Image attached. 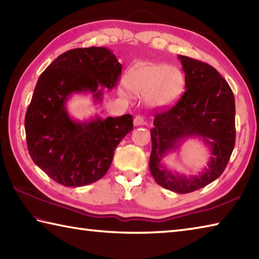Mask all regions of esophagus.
Masks as SVG:
<instances>
[{"label": "esophagus", "instance_id": "1", "mask_svg": "<svg viewBox=\"0 0 259 259\" xmlns=\"http://www.w3.org/2000/svg\"><path fill=\"white\" fill-rule=\"evenodd\" d=\"M145 124V118L143 116L138 115L134 118V125L135 126H141V125H144Z\"/></svg>", "mask_w": 259, "mask_h": 259}]
</instances>
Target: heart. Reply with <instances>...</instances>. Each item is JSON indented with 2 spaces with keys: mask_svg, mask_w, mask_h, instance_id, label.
<instances>
[{
  "mask_svg": "<svg viewBox=\"0 0 259 259\" xmlns=\"http://www.w3.org/2000/svg\"><path fill=\"white\" fill-rule=\"evenodd\" d=\"M125 85L133 95H149L150 104L163 106L182 94L184 80L182 73L175 67L140 63L127 72Z\"/></svg>",
  "mask_w": 259,
  "mask_h": 259,
  "instance_id": "heart-1",
  "label": "heart"
}]
</instances>
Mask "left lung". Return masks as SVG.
<instances>
[{
  "instance_id": "8db88e82",
  "label": "left lung",
  "mask_w": 259,
  "mask_h": 259,
  "mask_svg": "<svg viewBox=\"0 0 259 259\" xmlns=\"http://www.w3.org/2000/svg\"><path fill=\"white\" fill-rule=\"evenodd\" d=\"M178 58L186 91L172 107L155 111L149 165L160 186L187 194L211 184L226 169L236 143V105L230 85L213 66L192 57ZM190 136L201 137L211 149L209 168L194 178L172 174L160 160Z\"/></svg>"
}]
</instances>
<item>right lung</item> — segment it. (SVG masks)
<instances>
[{
	"label": "right lung",
	"mask_w": 259,
	"mask_h": 259,
	"mask_svg": "<svg viewBox=\"0 0 259 259\" xmlns=\"http://www.w3.org/2000/svg\"><path fill=\"white\" fill-rule=\"evenodd\" d=\"M121 64L105 47L75 48L61 54L37 81L24 130L29 154L39 168L66 187L85 186L104 177L116 146L133 130V116L75 121L65 108L72 94L89 91L101 100L113 89Z\"/></svg>",
	"instance_id": "obj_1"
}]
</instances>
